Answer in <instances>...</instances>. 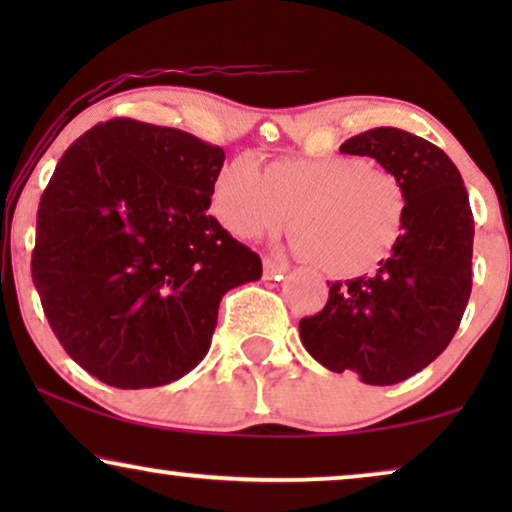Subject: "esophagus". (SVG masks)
Instances as JSON below:
<instances>
[{"instance_id":"esophagus-1","label":"esophagus","mask_w":512,"mask_h":512,"mask_svg":"<svg viewBox=\"0 0 512 512\" xmlns=\"http://www.w3.org/2000/svg\"><path fill=\"white\" fill-rule=\"evenodd\" d=\"M286 270H289V265L282 263V261H275V258H265V261H263V275L268 279L282 277Z\"/></svg>"}]
</instances>
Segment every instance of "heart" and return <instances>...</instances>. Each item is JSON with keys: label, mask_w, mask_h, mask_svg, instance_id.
I'll list each match as a JSON object with an SVG mask.
<instances>
[{"label": "heart", "mask_w": 512, "mask_h": 512, "mask_svg": "<svg viewBox=\"0 0 512 512\" xmlns=\"http://www.w3.org/2000/svg\"><path fill=\"white\" fill-rule=\"evenodd\" d=\"M209 200L216 221L240 240L277 233L291 219L293 247L338 277L363 275L389 256L408 205L394 172L356 156L284 158L263 174L233 160L216 174Z\"/></svg>", "instance_id": "heart-1"}]
</instances>
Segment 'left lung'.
Wrapping results in <instances>:
<instances>
[{
  "label": "left lung",
  "instance_id": "1",
  "mask_svg": "<svg viewBox=\"0 0 512 512\" xmlns=\"http://www.w3.org/2000/svg\"><path fill=\"white\" fill-rule=\"evenodd\" d=\"M340 151L375 158L401 179L403 233L375 275L328 282L324 310L298 331L324 368L387 387L429 366L457 333L473 284V212L457 165L412 132L373 128Z\"/></svg>",
  "mask_w": 512,
  "mask_h": 512
}]
</instances>
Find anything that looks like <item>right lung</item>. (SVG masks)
<instances>
[{
  "instance_id": "add662e5",
  "label": "right lung",
  "mask_w": 512,
  "mask_h": 512,
  "mask_svg": "<svg viewBox=\"0 0 512 512\" xmlns=\"http://www.w3.org/2000/svg\"><path fill=\"white\" fill-rule=\"evenodd\" d=\"M221 146L114 118L65 151L41 195L32 282L55 338L116 389L163 387L209 352L226 291L263 265L214 216Z\"/></svg>"
}]
</instances>
